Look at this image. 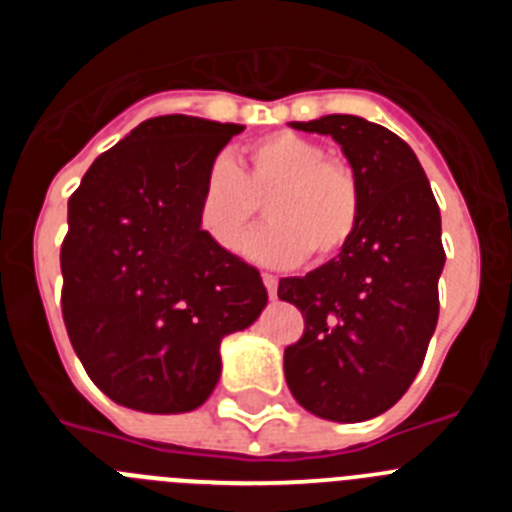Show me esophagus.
Masks as SVG:
<instances>
[{"mask_svg": "<svg viewBox=\"0 0 512 512\" xmlns=\"http://www.w3.org/2000/svg\"><path fill=\"white\" fill-rule=\"evenodd\" d=\"M261 279H264V287H266V292H269V297L274 300V297H277V287H279L277 277H271V274H261Z\"/></svg>", "mask_w": 512, "mask_h": 512, "instance_id": "obj_1", "label": "esophagus"}]
</instances>
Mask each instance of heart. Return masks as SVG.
<instances>
[{
	"label": "heart",
	"instance_id": "b5f03b06",
	"mask_svg": "<svg viewBox=\"0 0 512 512\" xmlns=\"http://www.w3.org/2000/svg\"><path fill=\"white\" fill-rule=\"evenodd\" d=\"M266 194L271 223L246 241L251 259L269 266H295L336 256L354 235L361 192L354 171L305 135L271 133L253 140L235 161L207 166L197 194V225L217 248L233 253Z\"/></svg>",
	"mask_w": 512,
	"mask_h": 512
}]
</instances>
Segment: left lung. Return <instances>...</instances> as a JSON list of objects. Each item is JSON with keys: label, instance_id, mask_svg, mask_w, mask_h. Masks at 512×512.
Masks as SVG:
<instances>
[{"label": "left lung", "instance_id": "obj_1", "mask_svg": "<svg viewBox=\"0 0 512 512\" xmlns=\"http://www.w3.org/2000/svg\"><path fill=\"white\" fill-rule=\"evenodd\" d=\"M289 125L341 146L361 215L336 259L279 279V300L305 318L300 341L284 348V377L312 415L361 423L390 410L423 366L446 261L441 212L418 156L392 130L356 115Z\"/></svg>", "mask_w": 512, "mask_h": 512}]
</instances>
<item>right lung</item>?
I'll list each match as a JSON object with an SVG mask.
<instances>
[{
	"instance_id": "add662e5",
	"label": "right lung",
	"mask_w": 512,
	"mask_h": 512,
	"mask_svg": "<svg viewBox=\"0 0 512 512\" xmlns=\"http://www.w3.org/2000/svg\"><path fill=\"white\" fill-rule=\"evenodd\" d=\"M243 125L140 122L69 200L61 310L92 382L122 408L189 413L220 379V341L266 307L261 274L197 225L202 176Z\"/></svg>"
}]
</instances>
